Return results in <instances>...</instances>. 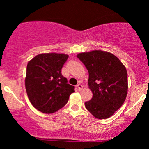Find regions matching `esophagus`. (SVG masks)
<instances>
[{
    "label": "esophagus",
    "mask_w": 149,
    "mask_h": 149,
    "mask_svg": "<svg viewBox=\"0 0 149 149\" xmlns=\"http://www.w3.org/2000/svg\"><path fill=\"white\" fill-rule=\"evenodd\" d=\"M77 88H78V90H83V85H82L81 84H78V85H77Z\"/></svg>",
    "instance_id": "1"
}]
</instances>
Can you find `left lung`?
Returning a JSON list of instances; mask_svg holds the SVG:
<instances>
[{"instance_id":"1","label":"left lung","mask_w":149,"mask_h":149,"mask_svg":"<svg viewBox=\"0 0 149 149\" xmlns=\"http://www.w3.org/2000/svg\"><path fill=\"white\" fill-rule=\"evenodd\" d=\"M77 57L88 69V85L93 94L91 100L85 102V107L98 119L111 117L127 97L126 68L118 58L105 51L82 52Z\"/></svg>"}]
</instances>
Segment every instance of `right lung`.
<instances>
[{
    "label": "right lung",
    "instance_id": "1",
    "mask_svg": "<svg viewBox=\"0 0 149 149\" xmlns=\"http://www.w3.org/2000/svg\"><path fill=\"white\" fill-rule=\"evenodd\" d=\"M69 55L58 53L38 54L29 61L25 87L31 103L44 113H53L64 107L75 87L61 74Z\"/></svg>",
    "mask_w": 149,
    "mask_h": 149
}]
</instances>
